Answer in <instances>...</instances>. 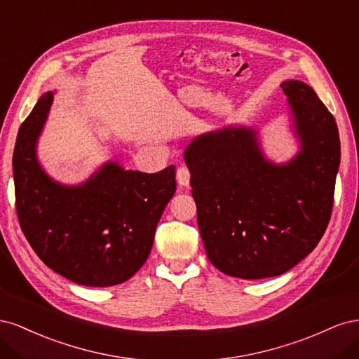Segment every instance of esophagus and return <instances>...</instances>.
I'll use <instances>...</instances> for the list:
<instances>
[{"label": "esophagus", "mask_w": 359, "mask_h": 359, "mask_svg": "<svg viewBox=\"0 0 359 359\" xmlns=\"http://www.w3.org/2000/svg\"><path fill=\"white\" fill-rule=\"evenodd\" d=\"M177 181L180 186L182 187H187L190 184V170L186 166H181L177 170Z\"/></svg>", "instance_id": "1"}]
</instances>
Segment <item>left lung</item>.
Listing matches in <instances>:
<instances>
[{
  "instance_id": "obj_1",
  "label": "left lung",
  "mask_w": 359,
  "mask_h": 359,
  "mask_svg": "<svg viewBox=\"0 0 359 359\" xmlns=\"http://www.w3.org/2000/svg\"><path fill=\"white\" fill-rule=\"evenodd\" d=\"M298 153L266 157L259 130L227 126L194 137L184 151L205 252L222 273L244 280L285 274L309 256L327 229L340 137L310 85L283 81Z\"/></svg>"
}]
</instances>
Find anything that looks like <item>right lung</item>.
I'll return each mask as SVG.
<instances>
[{"label":"right lung","instance_id":"add662e5","mask_svg":"<svg viewBox=\"0 0 359 359\" xmlns=\"http://www.w3.org/2000/svg\"><path fill=\"white\" fill-rule=\"evenodd\" d=\"M53 95L41 94L18 133L13 178L20 227L43 262L73 283H124L151 253L157 223L177 190L175 166L144 173L106 161L81 184L55 181L37 157Z\"/></svg>","mask_w":359,"mask_h":359}]
</instances>
